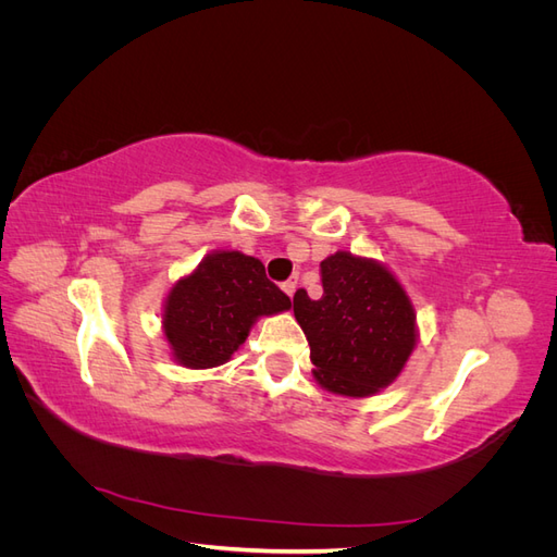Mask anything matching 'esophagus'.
Segmentation results:
<instances>
[{
	"label": "esophagus",
	"mask_w": 557,
	"mask_h": 557,
	"mask_svg": "<svg viewBox=\"0 0 557 557\" xmlns=\"http://www.w3.org/2000/svg\"><path fill=\"white\" fill-rule=\"evenodd\" d=\"M281 288L285 290V295H288V297H293V295H295V290H297V278H290V281H285V283L281 285Z\"/></svg>",
	"instance_id": "obj_1"
}]
</instances>
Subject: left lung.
Segmentation results:
<instances>
[{
  "label": "left lung",
  "instance_id": "1",
  "mask_svg": "<svg viewBox=\"0 0 557 557\" xmlns=\"http://www.w3.org/2000/svg\"><path fill=\"white\" fill-rule=\"evenodd\" d=\"M320 283L318 299L307 290L293 297L315 379L339 395H374L397 379L416 346L411 301L385 267L346 250L320 262Z\"/></svg>",
  "mask_w": 557,
  "mask_h": 557
}]
</instances>
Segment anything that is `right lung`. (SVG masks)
I'll return each instance as SVG.
<instances>
[{"instance_id":"obj_1","label":"right lung","mask_w":557,"mask_h":557,"mask_svg":"<svg viewBox=\"0 0 557 557\" xmlns=\"http://www.w3.org/2000/svg\"><path fill=\"white\" fill-rule=\"evenodd\" d=\"M290 307V297L267 278L260 260L221 250L174 285L162 325L181 364L209 369L232 358L256 318Z\"/></svg>"}]
</instances>
